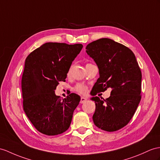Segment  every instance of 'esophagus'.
I'll return each mask as SVG.
<instances>
[{"mask_svg": "<svg viewBox=\"0 0 160 160\" xmlns=\"http://www.w3.org/2000/svg\"><path fill=\"white\" fill-rule=\"evenodd\" d=\"M87 101V98H85V97H81V100H80V103L83 104L84 102H85Z\"/></svg>", "mask_w": 160, "mask_h": 160, "instance_id": "esophagus-1", "label": "esophagus"}]
</instances>
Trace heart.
<instances>
[{"mask_svg":"<svg viewBox=\"0 0 160 160\" xmlns=\"http://www.w3.org/2000/svg\"><path fill=\"white\" fill-rule=\"evenodd\" d=\"M73 89L76 92L80 93V94H85V93L88 91V87L87 85H85V84L79 83H77L75 85V87L73 88Z\"/></svg>","mask_w":160,"mask_h":160,"instance_id":"heart-1","label":"heart"}]
</instances>
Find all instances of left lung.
<instances>
[{
	"instance_id": "8db88e82",
	"label": "left lung",
	"mask_w": 160,
	"mask_h": 160,
	"mask_svg": "<svg viewBox=\"0 0 160 160\" xmlns=\"http://www.w3.org/2000/svg\"><path fill=\"white\" fill-rule=\"evenodd\" d=\"M86 49L100 74L91 92V100L96 104L93 123L102 130L117 131L129 123L141 101V69L132 50L110 38L93 41ZM109 87V98L102 100L95 96Z\"/></svg>"
}]
</instances>
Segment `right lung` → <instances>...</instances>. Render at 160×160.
I'll use <instances>...</instances> for the list:
<instances>
[{
	"mask_svg": "<svg viewBox=\"0 0 160 160\" xmlns=\"http://www.w3.org/2000/svg\"><path fill=\"white\" fill-rule=\"evenodd\" d=\"M81 44L46 42L26 58L22 78L23 107L41 133L54 136L67 131L81 98L72 93L64 99L55 94L60 81H65Z\"/></svg>",
	"mask_w": 160,
	"mask_h": 160,
	"instance_id": "obj_1",
	"label": "right lung"
}]
</instances>
